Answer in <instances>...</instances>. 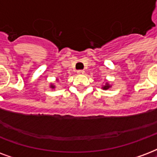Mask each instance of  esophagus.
<instances>
[{
    "label": "esophagus",
    "mask_w": 157,
    "mask_h": 157,
    "mask_svg": "<svg viewBox=\"0 0 157 157\" xmlns=\"http://www.w3.org/2000/svg\"><path fill=\"white\" fill-rule=\"evenodd\" d=\"M85 73L84 71H82V70H79V71H77V74H79V75H83Z\"/></svg>",
    "instance_id": "obj_1"
}]
</instances>
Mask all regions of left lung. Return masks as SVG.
I'll list each match as a JSON object with an SVG mask.
<instances>
[{
    "label": "left lung",
    "instance_id": "8db88e82",
    "mask_svg": "<svg viewBox=\"0 0 157 157\" xmlns=\"http://www.w3.org/2000/svg\"><path fill=\"white\" fill-rule=\"evenodd\" d=\"M110 87H111V85L108 84V83H106L105 86H102V89H103V90H108V89H109Z\"/></svg>",
    "mask_w": 157,
    "mask_h": 157
}]
</instances>
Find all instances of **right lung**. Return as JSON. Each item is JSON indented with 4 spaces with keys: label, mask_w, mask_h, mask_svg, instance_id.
Wrapping results in <instances>:
<instances>
[{
    "label": "right lung",
    "mask_w": 157,
    "mask_h": 157,
    "mask_svg": "<svg viewBox=\"0 0 157 157\" xmlns=\"http://www.w3.org/2000/svg\"><path fill=\"white\" fill-rule=\"evenodd\" d=\"M51 87L52 88H55V86H54V85H51Z\"/></svg>",
    "instance_id": "add662e5"
}]
</instances>
